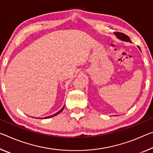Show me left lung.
Returning a JSON list of instances; mask_svg holds the SVG:
<instances>
[{"label": "left lung", "instance_id": "left-lung-1", "mask_svg": "<svg viewBox=\"0 0 153 153\" xmlns=\"http://www.w3.org/2000/svg\"><path fill=\"white\" fill-rule=\"evenodd\" d=\"M114 35L116 36V37L118 39H119L122 40V41H125V42H131L130 40V38L128 37L127 35H126L124 33H119V32H116L114 33ZM138 48H139V49L140 50V48L139 46H137Z\"/></svg>", "mask_w": 153, "mask_h": 153}]
</instances>
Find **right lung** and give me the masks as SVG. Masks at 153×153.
Wrapping results in <instances>:
<instances>
[{"label":"right lung","instance_id":"obj_1","mask_svg":"<svg viewBox=\"0 0 153 153\" xmlns=\"http://www.w3.org/2000/svg\"><path fill=\"white\" fill-rule=\"evenodd\" d=\"M64 107H65V106H64ZM64 107L62 108L61 109V110H60L59 111H58L57 113H56V114H53V115H52V116H48V117H45V118H52V117H53V116H56V115H58V114H59V113H60V112H61V111H62V110H63Z\"/></svg>","mask_w":153,"mask_h":153}]
</instances>
